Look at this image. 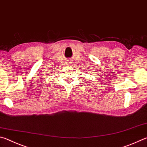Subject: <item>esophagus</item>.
I'll use <instances>...</instances> for the list:
<instances>
[{"mask_svg": "<svg viewBox=\"0 0 147 147\" xmlns=\"http://www.w3.org/2000/svg\"><path fill=\"white\" fill-rule=\"evenodd\" d=\"M71 63L70 62H69V63Z\"/></svg>", "mask_w": 147, "mask_h": 147, "instance_id": "34e87169", "label": "esophagus"}]
</instances>
